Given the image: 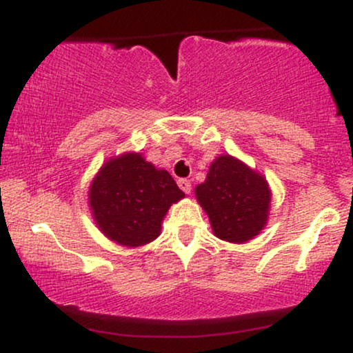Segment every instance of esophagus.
Segmentation results:
<instances>
[{
    "instance_id": "esophagus-1",
    "label": "esophagus",
    "mask_w": 353,
    "mask_h": 353,
    "mask_svg": "<svg viewBox=\"0 0 353 353\" xmlns=\"http://www.w3.org/2000/svg\"><path fill=\"white\" fill-rule=\"evenodd\" d=\"M178 186L181 188V191L185 192V194H190V192H191V181L190 180H185V178H181V180H178Z\"/></svg>"
}]
</instances>
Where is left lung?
<instances>
[{
	"mask_svg": "<svg viewBox=\"0 0 353 353\" xmlns=\"http://www.w3.org/2000/svg\"><path fill=\"white\" fill-rule=\"evenodd\" d=\"M196 197L214 234L228 243L250 241L267 225L272 202L267 180L228 154L210 163L205 181L196 186Z\"/></svg>",
	"mask_w": 353,
	"mask_h": 353,
	"instance_id": "obj_1",
	"label": "left lung"
}]
</instances>
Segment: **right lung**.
<instances>
[{"instance_id":"add662e5","label":"right lung","mask_w":353,"mask_h":353,"mask_svg":"<svg viewBox=\"0 0 353 353\" xmlns=\"http://www.w3.org/2000/svg\"><path fill=\"white\" fill-rule=\"evenodd\" d=\"M185 197L170 173L139 152L109 159L90 186L88 199L98 228L110 241L139 248L161 234L163 216Z\"/></svg>"}]
</instances>
